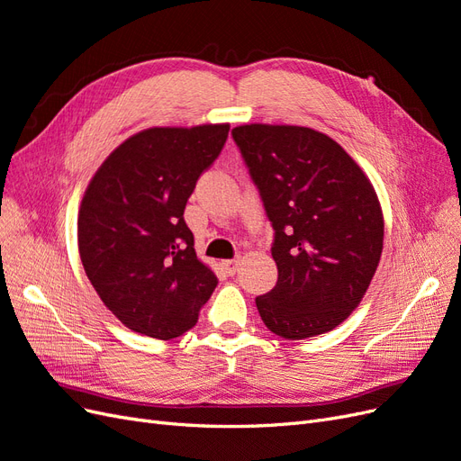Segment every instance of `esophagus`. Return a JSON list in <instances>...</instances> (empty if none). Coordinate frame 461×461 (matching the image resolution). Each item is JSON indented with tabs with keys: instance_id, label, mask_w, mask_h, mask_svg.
I'll return each instance as SVG.
<instances>
[{
	"instance_id": "1",
	"label": "esophagus",
	"mask_w": 461,
	"mask_h": 461,
	"mask_svg": "<svg viewBox=\"0 0 461 461\" xmlns=\"http://www.w3.org/2000/svg\"><path fill=\"white\" fill-rule=\"evenodd\" d=\"M239 265H240V259H227L221 263V267L225 269V273L229 276H232V275H236V271H239Z\"/></svg>"
}]
</instances>
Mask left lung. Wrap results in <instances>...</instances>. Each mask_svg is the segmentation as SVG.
Segmentation results:
<instances>
[{
  "label": "left lung",
  "mask_w": 461,
  "mask_h": 461,
  "mask_svg": "<svg viewBox=\"0 0 461 461\" xmlns=\"http://www.w3.org/2000/svg\"><path fill=\"white\" fill-rule=\"evenodd\" d=\"M232 138L275 230L278 278L256 298L265 327L290 340L332 330L357 308L383 252L369 178L313 129L244 124Z\"/></svg>",
  "instance_id": "8db88e82"
}]
</instances>
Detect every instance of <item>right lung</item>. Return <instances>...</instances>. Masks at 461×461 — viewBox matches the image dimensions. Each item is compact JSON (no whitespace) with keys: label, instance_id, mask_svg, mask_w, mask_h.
Segmentation results:
<instances>
[{"label":"right lung","instance_id":"add662e5","mask_svg":"<svg viewBox=\"0 0 461 461\" xmlns=\"http://www.w3.org/2000/svg\"><path fill=\"white\" fill-rule=\"evenodd\" d=\"M229 124L156 127L102 163L78 212V252L124 327L171 340L196 325L217 276L196 258L185 207L227 142Z\"/></svg>","mask_w":461,"mask_h":461}]
</instances>
